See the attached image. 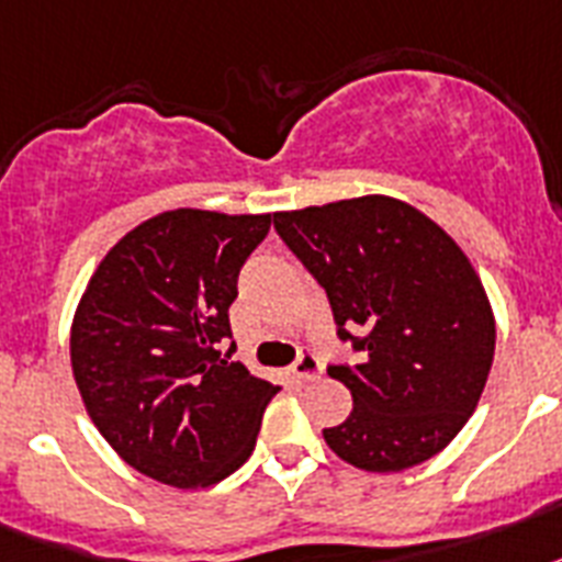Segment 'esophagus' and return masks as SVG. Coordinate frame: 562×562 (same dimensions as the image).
<instances>
[{
    "mask_svg": "<svg viewBox=\"0 0 562 562\" xmlns=\"http://www.w3.org/2000/svg\"><path fill=\"white\" fill-rule=\"evenodd\" d=\"M289 372H291V378H294V381L305 384V381H314V378H321L323 367H321V360L314 358L312 352H303L300 358H296V363L289 369Z\"/></svg>",
    "mask_w": 562,
    "mask_h": 562,
    "instance_id": "obj_1",
    "label": "esophagus"
}]
</instances>
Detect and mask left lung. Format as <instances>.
I'll use <instances>...</instances> for the list:
<instances>
[{"instance_id": "1", "label": "left lung", "mask_w": 562, "mask_h": 562, "mask_svg": "<svg viewBox=\"0 0 562 562\" xmlns=\"http://www.w3.org/2000/svg\"><path fill=\"white\" fill-rule=\"evenodd\" d=\"M273 227L326 289L337 337L360 352L355 367H328L355 407L323 430L326 445L369 473L441 453L494 363V312L471 259L430 216L390 195L273 213Z\"/></svg>"}]
</instances>
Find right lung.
<instances>
[{"label":"right lung","mask_w":562,"mask_h":562,"mask_svg":"<svg viewBox=\"0 0 562 562\" xmlns=\"http://www.w3.org/2000/svg\"><path fill=\"white\" fill-rule=\"evenodd\" d=\"M271 213L178 207L140 222L91 273L71 369L123 462L170 487H207L248 462L280 386L231 360L227 308Z\"/></svg>","instance_id":"obj_1"}]
</instances>
